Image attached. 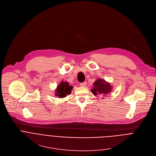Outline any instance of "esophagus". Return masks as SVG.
Wrapping results in <instances>:
<instances>
[{
    "instance_id": "34e87169",
    "label": "esophagus",
    "mask_w": 156,
    "mask_h": 156,
    "mask_svg": "<svg viewBox=\"0 0 156 156\" xmlns=\"http://www.w3.org/2000/svg\"><path fill=\"white\" fill-rule=\"evenodd\" d=\"M87 85V83L86 82H83V83H81L80 84V86L81 87H86V86Z\"/></svg>"
}]
</instances>
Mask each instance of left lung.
Instances as JSON below:
<instances>
[{"label":"left lung","instance_id":"obj_1","mask_svg":"<svg viewBox=\"0 0 156 156\" xmlns=\"http://www.w3.org/2000/svg\"><path fill=\"white\" fill-rule=\"evenodd\" d=\"M94 87L91 89V92L95 95L103 94H108L112 91V86L110 83L106 82L105 80L101 79H98L96 80L94 84ZM105 97V95H103Z\"/></svg>","mask_w":156,"mask_h":156}]
</instances>
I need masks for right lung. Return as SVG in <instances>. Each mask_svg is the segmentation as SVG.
Returning a JSON list of instances; mask_svg holds the SVG:
<instances>
[{"instance_id": "1", "label": "right lung", "mask_w": 156, "mask_h": 156, "mask_svg": "<svg viewBox=\"0 0 156 156\" xmlns=\"http://www.w3.org/2000/svg\"><path fill=\"white\" fill-rule=\"evenodd\" d=\"M72 89L73 87L72 86H69V84L67 82L62 81L57 87L55 95L61 98L64 97L67 94H71V90H72Z\"/></svg>"}]
</instances>
